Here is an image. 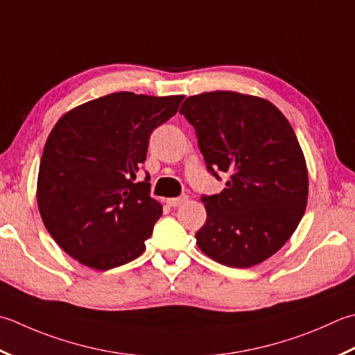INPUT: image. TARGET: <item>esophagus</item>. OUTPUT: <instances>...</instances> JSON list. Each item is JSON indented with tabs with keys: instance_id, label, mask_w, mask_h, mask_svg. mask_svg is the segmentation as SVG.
Returning a JSON list of instances; mask_svg holds the SVG:
<instances>
[{
	"instance_id": "obj_1",
	"label": "esophagus",
	"mask_w": 355,
	"mask_h": 355,
	"mask_svg": "<svg viewBox=\"0 0 355 355\" xmlns=\"http://www.w3.org/2000/svg\"><path fill=\"white\" fill-rule=\"evenodd\" d=\"M186 201H187V197H186V196H182V197L168 198V200H166V203H168V205L172 206V207H178V206H182L183 203H186Z\"/></svg>"
}]
</instances>
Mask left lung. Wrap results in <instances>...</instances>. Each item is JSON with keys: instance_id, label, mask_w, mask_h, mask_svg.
I'll return each instance as SVG.
<instances>
[{"instance_id": "obj_1", "label": "left lung", "mask_w": 355, "mask_h": 355, "mask_svg": "<svg viewBox=\"0 0 355 355\" xmlns=\"http://www.w3.org/2000/svg\"><path fill=\"white\" fill-rule=\"evenodd\" d=\"M180 114L198 138L207 171L229 182L201 197L197 245L212 260L251 268L283 248L308 203V168L295 132L272 103L232 90L186 98Z\"/></svg>"}]
</instances>
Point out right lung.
I'll return each mask as SVG.
<instances>
[{
  "label": "right lung",
  "mask_w": 355,
  "mask_h": 355,
  "mask_svg": "<svg viewBox=\"0 0 355 355\" xmlns=\"http://www.w3.org/2000/svg\"><path fill=\"white\" fill-rule=\"evenodd\" d=\"M183 95L115 92L62 115L44 144L37 200L43 223L81 265L107 270L140 257L163 207L149 178L134 183L152 130Z\"/></svg>",
  "instance_id": "1"
}]
</instances>
